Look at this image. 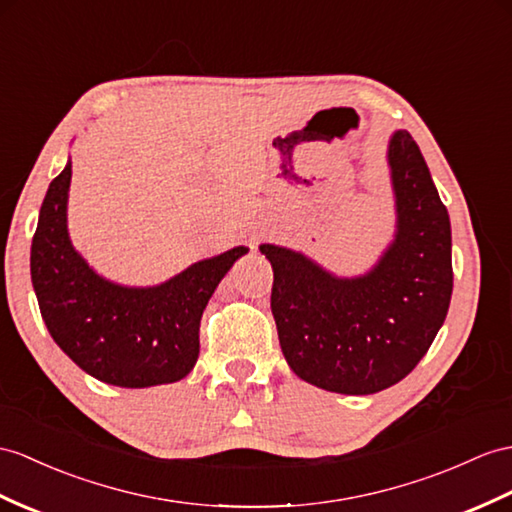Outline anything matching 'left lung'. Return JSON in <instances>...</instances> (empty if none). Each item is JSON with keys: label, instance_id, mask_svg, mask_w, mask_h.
Here are the masks:
<instances>
[{"label": "left lung", "instance_id": "8db88e82", "mask_svg": "<svg viewBox=\"0 0 512 512\" xmlns=\"http://www.w3.org/2000/svg\"><path fill=\"white\" fill-rule=\"evenodd\" d=\"M386 162L395 234L369 271L336 276L295 249L260 245L273 269L271 313L286 363L332 393L371 395L404 380L450 308V215L410 132L391 134Z\"/></svg>", "mask_w": 512, "mask_h": 512}]
</instances>
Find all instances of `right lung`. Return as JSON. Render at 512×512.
<instances>
[{"mask_svg": "<svg viewBox=\"0 0 512 512\" xmlns=\"http://www.w3.org/2000/svg\"><path fill=\"white\" fill-rule=\"evenodd\" d=\"M71 160L43 199L30 273L45 326L73 363L99 382L145 389L189 376L199 356V321L239 245L193 263L156 286H123L86 263L67 230Z\"/></svg>", "mask_w": 512, "mask_h": 512, "instance_id": "obj_1", "label": "right lung"}]
</instances>
